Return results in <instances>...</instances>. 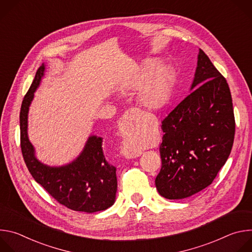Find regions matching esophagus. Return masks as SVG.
<instances>
[{"instance_id":"obj_1","label":"esophagus","mask_w":252,"mask_h":252,"mask_svg":"<svg viewBox=\"0 0 252 252\" xmlns=\"http://www.w3.org/2000/svg\"><path fill=\"white\" fill-rule=\"evenodd\" d=\"M141 116H142V113L139 109H137V107H132V109H129L126 112L124 117L119 122V129L123 137H127L131 132H133L137 128ZM123 155L126 158L130 159V158H137L140 154L133 150L124 149Z\"/></svg>"}]
</instances>
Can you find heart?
Segmentation results:
<instances>
[{
  "instance_id": "obj_1",
  "label": "heart",
  "mask_w": 252,
  "mask_h": 252,
  "mask_svg": "<svg viewBox=\"0 0 252 252\" xmlns=\"http://www.w3.org/2000/svg\"><path fill=\"white\" fill-rule=\"evenodd\" d=\"M158 63L155 60H147L134 71L126 83V88L130 90L138 89L150 76L139 92L140 101L151 109H158L168 98L170 89V70L165 67L157 68Z\"/></svg>"
}]
</instances>
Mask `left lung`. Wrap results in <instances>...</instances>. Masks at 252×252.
<instances>
[{
	"label": "left lung",
	"mask_w": 252,
	"mask_h": 252,
	"mask_svg": "<svg viewBox=\"0 0 252 252\" xmlns=\"http://www.w3.org/2000/svg\"><path fill=\"white\" fill-rule=\"evenodd\" d=\"M193 90L161 123L159 194L182 199L204 189L227 160L235 133L232 98L225 78L199 49Z\"/></svg>",
	"instance_id": "1"
}]
</instances>
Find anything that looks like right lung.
<instances>
[{"instance_id":"right-lung-1","label":"right lung","mask_w":252,"mask_h":252,"mask_svg":"<svg viewBox=\"0 0 252 252\" xmlns=\"http://www.w3.org/2000/svg\"><path fill=\"white\" fill-rule=\"evenodd\" d=\"M44 71L43 63L37 70L21 106V149L26 165L34 181L65 207L89 213L109 208L115 203L118 182L116 167L107 162L103 156L101 137L90 136L77 159L63 166H48L34 157V150L27 131L28 113Z\"/></svg>"}]
</instances>
